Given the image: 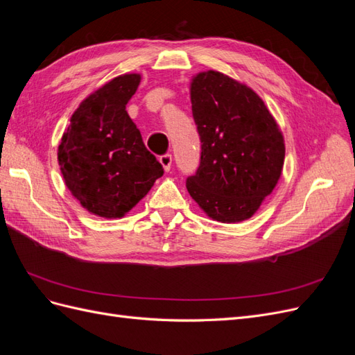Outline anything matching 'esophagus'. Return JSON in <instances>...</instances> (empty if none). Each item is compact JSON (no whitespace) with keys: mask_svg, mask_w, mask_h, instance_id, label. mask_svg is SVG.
<instances>
[{"mask_svg":"<svg viewBox=\"0 0 355 355\" xmlns=\"http://www.w3.org/2000/svg\"><path fill=\"white\" fill-rule=\"evenodd\" d=\"M171 161H173V157H171V154H164V155L159 157V163H161V166H163V168L166 171H170Z\"/></svg>","mask_w":355,"mask_h":355,"instance_id":"esophagus-1","label":"esophagus"}]
</instances>
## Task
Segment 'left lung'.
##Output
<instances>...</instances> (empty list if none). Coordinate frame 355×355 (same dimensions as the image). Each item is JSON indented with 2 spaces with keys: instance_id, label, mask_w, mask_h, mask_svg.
I'll return each instance as SVG.
<instances>
[{
  "instance_id": "left-lung-1",
  "label": "left lung",
  "mask_w": 355,
  "mask_h": 355,
  "mask_svg": "<svg viewBox=\"0 0 355 355\" xmlns=\"http://www.w3.org/2000/svg\"><path fill=\"white\" fill-rule=\"evenodd\" d=\"M191 103L201 157L187 179L189 196L213 220L252 218L282 176L280 127L250 87L218 71L192 78Z\"/></svg>"
}]
</instances>
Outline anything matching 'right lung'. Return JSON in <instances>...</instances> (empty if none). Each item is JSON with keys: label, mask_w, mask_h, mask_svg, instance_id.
<instances>
[{"label": "right lung", "mask_w": 355, "mask_h": 355, "mask_svg": "<svg viewBox=\"0 0 355 355\" xmlns=\"http://www.w3.org/2000/svg\"><path fill=\"white\" fill-rule=\"evenodd\" d=\"M139 83V73H124L102 85L80 103L62 136L63 180L96 216L123 218L164 173L125 111Z\"/></svg>", "instance_id": "right-lung-1"}]
</instances>
